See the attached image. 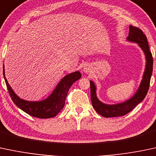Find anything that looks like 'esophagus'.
Wrapping results in <instances>:
<instances>
[{"mask_svg":"<svg viewBox=\"0 0 156 156\" xmlns=\"http://www.w3.org/2000/svg\"><path fill=\"white\" fill-rule=\"evenodd\" d=\"M90 67H89V66H85V68H84V69H83V71L85 73H88L89 72H90Z\"/></svg>","mask_w":156,"mask_h":156,"instance_id":"obj_1","label":"esophagus"}]
</instances>
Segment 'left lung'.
I'll return each mask as SVG.
<instances>
[{"instance_id": "1", "label": "left lung", "mask_w": 156, "mask_h": 156, "mask_svg": "<svg viewBox=\"0 0 156 156\" xmlns=\"http://www.w3.org/2000/svg\"><path fill=\"white\" fill-rule=\"evenodd\" d=\"M129 28H130L129 35L127 37V40L130 42L138 43L144 51L147 61L145 71L139 89L134 94L133 97L125 102L116 105H106L99 101L97 97V93H96L97 88H96L95 85L92 81H90V99H91L93 108L99 115L106 118L125 116L129 112L133 111L135 107L143 101L147 94L149 87H150V79H151L152 73H153V59L152 53L149 48L147 37L143 33V31L138 27L130 26Z\"/></svg>"}]
</instances>
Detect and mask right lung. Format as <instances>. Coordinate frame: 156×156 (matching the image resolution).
I'll use <instances>...</instances> for the list:
<instances>
[{"instance_id": "1", "label": "right lung", "mask_w": 156, "mask_h": 156, "mask_svg": "<svg viewBox=\"0 0 156 156\" xmlns=\"http://www.w3.org/2000/svg\"><path fill=\"white\" fill-rule=\"evenodd\" d=\"M3 68L6 87L14 103L25 113L40 119H48L57 116L63 108L70 87L74 82L80 80L82 76L80 71L69 73L61 80L52 94L47 99L39 101H29L20 99L13 91L5 77L4 66Z\"/></svg>"}]
</instances>
